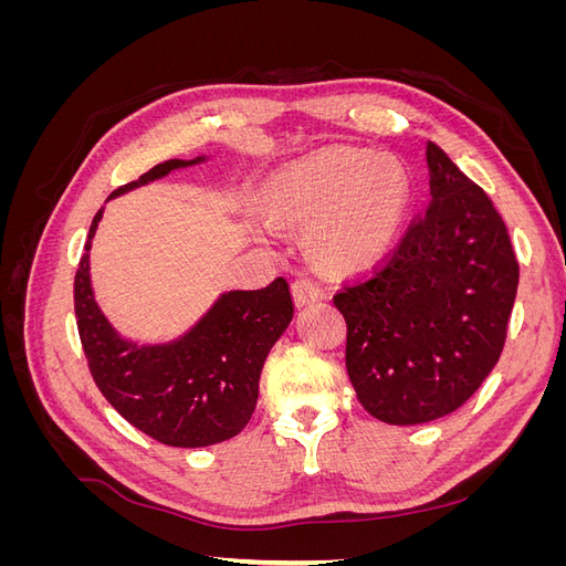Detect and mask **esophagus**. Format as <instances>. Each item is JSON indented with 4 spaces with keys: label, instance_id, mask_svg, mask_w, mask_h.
I'll list each match as a JSON object with an SVG mask.
<instances>
[{
    "label": "esophagus",
    "instance_id": "1",
    "mask_svg": "<svg viewBox=\"0 0 566 566\" xmlns=\"http://www.w3.org/2000/svg\"><path fill=\"white\" fill-rule=\"evenodd\" d=\"M293 295H295V302L300 306H306V304H314V302L323 300L325 290L321 287L318 281H314L310 276H297L293 281Z\"/></svg>",
    "mask_w": 566,
    "mask_h": 566
}]
</instances>
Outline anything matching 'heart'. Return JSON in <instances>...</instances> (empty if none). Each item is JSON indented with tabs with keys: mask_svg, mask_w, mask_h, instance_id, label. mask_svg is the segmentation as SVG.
<instances>
[{
	"mask_svg": "<svg viewBox=\"0 0 566 566\" xmlns=\"http://www.w3.org/2000/svg\"><path fill=\"white\" fill-rule=\"evenodd\" d=\"M279 214L314 227V245L337 266H366L391 248L406 214L408 179L366 150L328 148L271 186Z\"/></svg>",
	"mask_w": 566,
	"mask_h": 566,
	"instance_id": "1",
	"label": "heart"
}]
</instances>
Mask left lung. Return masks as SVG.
Masks as SVG:
<instances>
[{"instance_id":"8db88e82","label":"left lung","mask_w":566,"mask_h":566,"mask_svg":"<svg viewBox=\"0 0 566 566\" xmlns=\"http://www.w3.org/2000/svg\"><path fill=\"white\" fill-rule=\"evenodd\" d=\"M432 200L382 260L342 283L347 373L373 418L420 424L453 413L505 347L520 262L482 186L427 142Z\"/></svg>"}]
</instances>
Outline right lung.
Returning <instances> with one entry per match:
<instances>
[{
  "instance_id": "add662e5",
  "label": "right lung",
  "mask_w": 566,
  "mask_h": 566,
  "mask_svg": "<svg viewBox=\"0 0 566 566\" xmlns=\"http://www.w3.org/2000/svg\"><path fill=\"white\" fill-rule=\"evenodd\" d=\"M191 163H160L111 198ZM101 214L75 271L77 333L96 387L119 416L165 447L200 449L235 437L254 413L266 354L293 318L287 281L233 290L175 345L136 347L115 335L92 295L90 248Z\"/></svg>"
}]
</instances>
